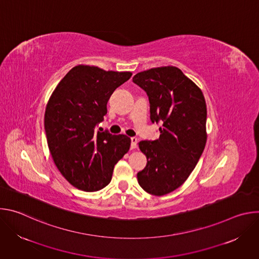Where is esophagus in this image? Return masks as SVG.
<instances>
[{"mask_svg": "<svg viewBox=\"0 0 259 259\" xmlns=\"http://www.w3.org/2000/svg\"><path fill=\"white\" fill-rule=\"evenodd\" d=\"M138 139L136 137H131V150H134L137 147Z\"/></svg>", "mask_w": 259, "mask_h": 259, "instance_id": "34e87169", "label": "esophagus"}]
</instances>
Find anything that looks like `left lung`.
Returning <instances> with one entry per match:
<instances>
[{
	"label": "left lung",
	"instance_id": "obj_1",
	"mask_svg": "<svg viewBox=\"0 0 259 259\" xmlns=\"http://www.w3.org/2000/svg\"><path fill=\"white\" fill-rule=\"evenodd\" d=\"M133 82L150 100L152 123L161 122L157 140H142L147 163L137 173L139 186L149 194H169L188 179L206 145L207 107L201 89L175 66L136 73Z\"/></svg>",
	"mask_w": 259,
	"mask_h": 259
}]
</instances>
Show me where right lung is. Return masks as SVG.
Instances as JSON below:
<instances>
[{
    "instance_id": "obj_1",
    "label": "right lung",
    "mask_w": 259,
    "mask_h": 259,
    "mask_svg": "<svg viewBox=\"0 0 259 259\" xmlns=\"http://www.w3.org/2000/svg\"><path fill=\"white\" fill-rule=\"evenodd\" d=\"M131 76L130 71L77 65L47 103L44 125L52 159L62 176L81 191L105 188L115 165L130 149L128 136L96 131V127L107 113L110 95Z\"/></svg>"
}]
</instances>
